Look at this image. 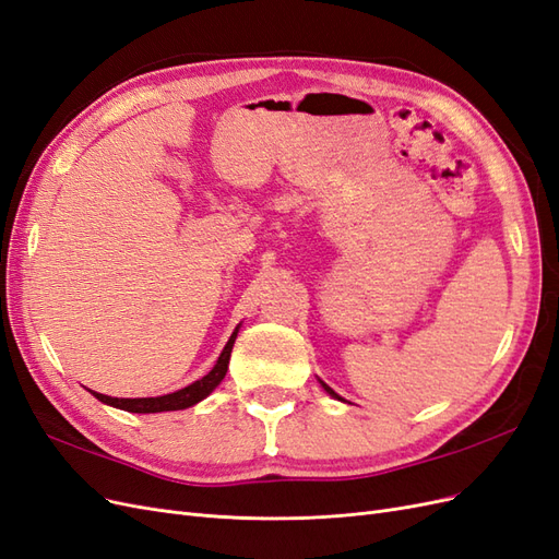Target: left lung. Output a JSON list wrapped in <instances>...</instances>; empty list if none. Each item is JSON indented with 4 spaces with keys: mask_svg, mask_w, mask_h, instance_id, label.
I'll list each match as a JSON object with an SVG mask.
<instances>
[{
    "mask_svg": "<svg viewBox=\"0 0 559 559\" xmlns=\"http://www.w3.org/2000/svg\"><path fill=\"white\" fill-rule=\"evenodd\" d=\"M319 382H321V380H319ZM321 386H324V389H326V392H329V394H331V396H333V399H337V401H341V396H337V394H335V392H333V389H331V386H329V384H324V382H321Z\"/></svg>",
    "mask_w": 559,
    "mask_h": 559,
    "instance_id": "8db88e82",
    "label": "left lung"
}]
</instances>
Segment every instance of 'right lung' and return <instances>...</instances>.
<instances>
[{"mask_svg":"<svg viewBox=\"0 0 559 559\" xmlns=\"http://www.w3.org/2000/svg\"><path fill=\"white\" fill-rule=\"evenodd\" d=\"M238 331H240V326L235 329L233 335L228 337V343H226V347L222 352V357L216 359V364H214V368L210 370V373L205 378L195 380L193 384L179 389V392L165 394V396H151V399H114V396H107V394H97V392H93V389H91V394L97 401H103L107 405H114V408L128 411V413H165V411L191 408V405L200 403L202 399H207L214 392V389L218 386V382L226 378L233 343H235V337H238Z\"/></svg>","mask_w":559,"mask_h":559,"instance_id":"1","label":"right lung"}]
</instances>
